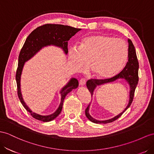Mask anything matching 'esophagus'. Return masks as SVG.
<instances>
[{
  "label": "esophagus",
  "instance_id": "obj_1",
  "mask_svg": "<svg viewBox=\"0 0 154 154\" xmlns=\"http://www.w3.org/2000/svg\"><path fill=\"white\" fill-rule=\"evenodd\" d=\"M85 84H86V80L85 79H83V78L81 79V80L79 81V85L81 86H84V85H85Z\"/></svg>",
  "mask_w": 154,
  "mask_h": 154
}]
</instances>
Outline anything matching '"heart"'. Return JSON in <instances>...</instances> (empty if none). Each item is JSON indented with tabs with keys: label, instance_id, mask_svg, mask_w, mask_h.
<instances>
[{
	"label": "heart",
	"instance_id": "b5f03b06",
	"mask_svg": "<svg viewBox=\"0 0 154 154\" xmlns=\"http://www.w3.org/2000/svg\"><path fill=\"white\" fill-rule=\"evenodd\" d=\"M128 58L125 41L106 34H93L81 41L79 49L68 51V59L73 68L82 72L89 68L99 79L115 76L124 68Z\"/></svg>",
	"mask_w": 154,
	"mask_h": 154
}]
</instances>
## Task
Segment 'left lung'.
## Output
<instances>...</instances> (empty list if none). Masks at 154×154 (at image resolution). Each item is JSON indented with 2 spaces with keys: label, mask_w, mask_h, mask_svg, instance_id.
<instances>
[{
  "label": "left lung",
  "mask_w": 154,
  "mask_h": 154,
  "mask_svg": "<svg viewBox=\"0 0 154 154\" xmlns=\"http://www.w3.org/2000/svg\"><path fill=\"white\" fill-rule=\"evenodd\" d=\"M128 61L126 64L122 72L116 75V76L113 77L111 79H107L104 80H99V79H90L86 82V86L87 88L90 91L91 96L92 97L93 94L94 92V90L96 89L97 86H101L105 84L110 83V82H113L119 79H123L125 80L129 86V103L127 105V107L122 111L119 115L115 116L112 118L106 120H98L94 118L91 116L89 113V109L90 103L88 105L87 108L85 110V115L87 117L88 119L94 122L95 124H107L110 122H114L115 120H117L118 118L122 116L126 110H127L131 105L133 97L134 94H135V90L138 84V81H139V77H138V71H139V62H138L137 54H136V51L134 47L133 43L131 39H128Z\"/></svg>",
  "instance_id": "1"
}]
</instances>
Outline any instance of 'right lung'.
I'll return each instance as SVG.
<instances>
[{
  "mask_svg": "<svg viewBox=\"0 0 154 154\" xmlns=\"http://www.w3.org/2000/svg\"><path fill=\"white\" fill-rule=\"evenodd\" d=\"M81 29H76L70 26L55 24H46L38 27L34 30L29 36L26 39V41L23 45L19 55L18 68L16 72L15 79L17 82V94L19 99L20 100L23 107L27 111L30 113L33 118L42 122H50L56 118L62 111L63 102L67 94L69 93L72 90L78 87L79 82L75 78H71L64 87H63L60 94H61L60 103L56 111L49 115H41L31 111L30 109L26 105L21 91V76L22 71L24 67L25 63L32 58L35 54L39 52L44 47L54 45L61 48L66 54H68V42L69 39Z\"/></svg>",
  "mask_w": 154,
  "mask_h": 154,
  "instance_id": "1",
  "label": "right lung"
}]
</instances>
